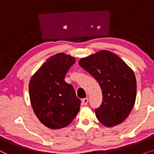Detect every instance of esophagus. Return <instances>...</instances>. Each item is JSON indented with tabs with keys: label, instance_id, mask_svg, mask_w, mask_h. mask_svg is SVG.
<instances>
[{
	"label": "esophagus",
	"instance_id": "esophagus-1",
	"mask_svg": "<svg viewBox=\"0 0 154 154\" xmlns=\"http://www.w3.org/2000/svg\"><path fill=\"white\" fill-rule=\"evenodd\" d=\"M82 103L84 104V105L85 106H86V105H87V103H88V102H89V98H83L82 99Z\"/></svg>",
	"mask_w": 154,
	"mask_h": 154
}]
</instances>
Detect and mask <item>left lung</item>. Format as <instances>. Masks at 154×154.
<instances>
[{
	"instance_id": "obj_1",
	"label": "left lung",
	"mask_w": 154,
	"mask_h": 154,
	"mask_svg": "<svg viewBox=\"0 0 154 154\" xmlns=\"http://www.w3.org/2000/svg\"><path fill=\"white\" fill-rule=\"evenodd\" d=\"M79 64L101 88L103 101L95 109L99 122L109 128L122 123L136 99L137 81L132 69L118 55L106 50L81 58Z\"/></svg>"
}]
</instances>
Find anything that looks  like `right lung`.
<instances>
[{
	"label": "right lung",
	"mask_w": 154,
	"mask_h": 154,
	"mask_svg": "<svg viewBox=\"0 0 154 154\" xmlns=\"http://www.w3.org/2000/svg\"><path fill=\"white\" fill-rule=\"evenodd\" d=\"M75 58L63 53L53 55L32 76L29 85L31 104L40 122L56 130L69 125L77 116L81 101L65 75Z\"/></svg>",
	"instance_id": "right-lung-1"
}]
</instances>
